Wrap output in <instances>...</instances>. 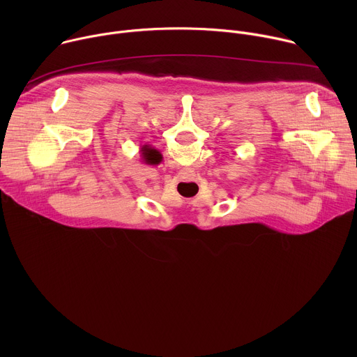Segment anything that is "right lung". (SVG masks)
<instances>
[{
    "label": "right lung",
    "mask_w": 357,
    "mask_h": 357,
    "mask_svg": "<svg viewBox=\"0 0 357 357\" xmlns=\"http://www.w3.org/2000/svg\"><path fill=\"white\" fill-rule=\"evenodd\" d=\"M141 152H142V158H144V161H145L146 164L154 162V160H155V152H154V149H152L151 146H142Z\"/></svg>",
    "instance_id": "obj_1"
}]
</instances>
